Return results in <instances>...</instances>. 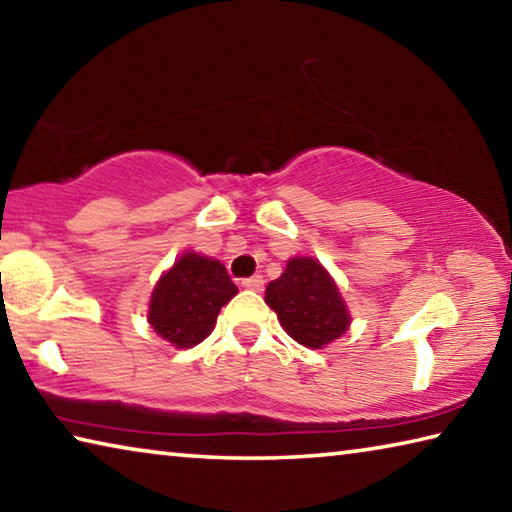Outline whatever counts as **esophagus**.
Here are the masks:
<instances>
[{"label":"esophagus","mask_w":512,"mask_h":512,"mask_svg":"<svg viewBox=\"0 0 512 512\" xmlns=\"http://www.w3.org/2000/svg\"><path fill=\"white\" fill-rule=\"evenodd\" d=\"M241 287L250 289V291H262L264 289V277L262 275L246 277V280H241Z\"/></svg>","instance_id":"1"}]
</instances>
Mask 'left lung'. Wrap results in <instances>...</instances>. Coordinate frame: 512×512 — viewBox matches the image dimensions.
Masks as SVG:
<instances>
[{
	"label": "left lung",
	"mask_w": 512,
	"mask_h": 512,
	"mask_svg": "<svg viewBox=\"0 0 512 512\" xmlns=\"http://www.w3.org/2000/svg\"><path fill=\"white\" fill-rule=\"evenodd\" d=\"M284 332L311 350H320L350 329L352 316L339 284L314 257H291L284 273L266 287Z\"/></svg>",
	"instance_id": "1"
}]
</instances>
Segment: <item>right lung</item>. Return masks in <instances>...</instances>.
I'll return each mask as SVG.
<instances>
[{
    "label": "right lung",
    "instance_id": "obj_1",
    "mask_svg": "<svg viewBox=\"0 0 512 512\" xmlns=\"http://www.w3.org/2000/svg\"><path fill=\"white\" fill-rule=\"evenodd\" d=\"M237 291L219 259L187 250L160 275L146 318L155 334L173 348H194L212 334L221 307Z\"/></svg>",
    "mask_w": 512,
    "mask_h": 512
}]
</instances>
